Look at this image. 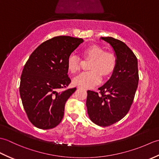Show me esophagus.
Here are the masks:
<instances>
[{"label": "esophagus", "mask_w": 159, "mask_h": 159, "mask_svg": "<svg viewBox=\"0 0 159 159\" xmlns=\"http://www.w3.org/2000/svg\"><path fill=\"white\" fill-rule=\"evenodd\" d=\"M79 88H80V89H84L87 90L85 88H84V87H80V86H79Z\"/></svg>", "instance_id": "obj_1"}]
</instances>
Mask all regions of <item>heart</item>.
Here are the masks:
<instances>
[{
	"label": "heart",
	"instance_id": "obj_1",
	"mask_svg": "<svg viewBox=\"0 0 159 159\" xmlns=\"http://www.w3.org/2000/svg\"><path fill=\"white\" fill-rule=\"evenodd\" d=\"M84 58L91 60L88 72H83L74 79V83L83 87H90L98 83L101 77L106 80L112 75L116 67V57L113 52L105 51L99 45L92 44L82 51ZM67 69L75 74L80 70L79 57L72 55L67 59Z\"/></svg>",
	"mask_w": 159,
	"mask_h": 159
}]
</instances>
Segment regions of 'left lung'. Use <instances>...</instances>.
<instances>
[{"label": "left lung", "mask_w": 159, "mask_h": 159, "mask_svg": "<svg viewBox=\"0 0 159 159\" xmlns=\"http://www.w3.org/2000/svg\"><path fill=\"white\" fill-rule=\"evenodd\" d=\"M116 55L117 64L110 79L98 93L87 91L86 106L90 120L100 126H109L129 111L139 83L137 59L123 42L111 37L101 38Z\"/></svg>", "instance_id": "left-lung-1"}]
</instances>
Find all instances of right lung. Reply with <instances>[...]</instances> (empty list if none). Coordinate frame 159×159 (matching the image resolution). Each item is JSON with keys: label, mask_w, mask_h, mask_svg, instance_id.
I'll return each instance as SVG.
<instances>
[{"label": "right lung", "mask_w": 159, "mask_h": 159, "mask_svg": "<svg viewBox=\"0 0 159 159\" xmlns=\"http://www.w3.org/2000/svg\"><path fill=\"white\" fill-rule=\"evenodd\" d=\"M83 42L81 38L57 36L41 43L29 57L20 78V94L29 121L40 129H51L61 121L65 104L76 88H66L67 59Z\"/></svg>", "instance_id": "obj_1"}]
</instances>
